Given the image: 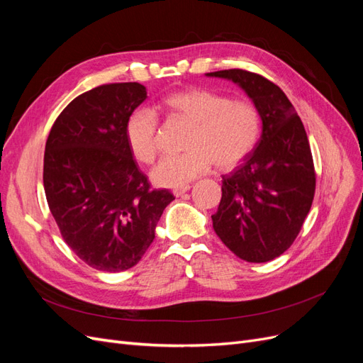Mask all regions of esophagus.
<instances>
[{"label": "esophagus", "instance_id": "1", "mask_svg": "<svg viewBox=\"0 0 363 363\" xmlns=\"http://www.w3.org/2000/svg\"><path fill=\"white\" fill-rule=\"evenodd\" d=\"M191 189V186L189 184H183V186H180V188H175V189H172V194L175 195V196H180V195H183L184 192H188Z\"/></svg>", "mask_w": 363, "mask_h": 363}]
</instances>
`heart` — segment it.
<instances>
[{
	"label": "heart",
	"instance_id": "1",
	"mask_svg": "<svg viewBox=\"0 0 363 363\" xmlns=\"http://www.w3.org/2000/svg\"><path fill=\"white\" fill-rule=\"evenodd\" d=\"M162 112L191 127L182 155L164 156L151 179L164 188H179L211 169H232L255 151L262 133L259 108L247 100H232L204 87L171 92L162 98ZM159 119L155 111L139 107L125 121L127 147L138 162L151 163L157 155Z\"/></svg>",
	"mask_w": 363,
	"mask_h": 363
}]
</instances>
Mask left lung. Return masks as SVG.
<instances>
[{
  "mask_svg": "<svg viewBox=\"0 0 363 363\" xmlns=\"http://www.w3.org/2000/svg\"><path fill=\"white\" fill-rule=\"evenodd\" d=\"M207 75L239 84L262 118L255 151L223 175L213 230L239 259L272 260L294 244L313 201L316 174L309 139L288 96L265 77L245 69Z\"/></svg>",
  "mask_w": 363,
  "mask_h": 363,
  "instance_id": "8db88e82",
  "label": "left lung"
}]
</instances>
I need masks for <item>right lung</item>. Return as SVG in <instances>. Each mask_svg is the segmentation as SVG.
<instances>
[{"label":"right lung","instance_id":"add662e5","mask_svg":"<svg viewBox=\"0 0 363 363\" xmlns=\"http://www.w3.org/2000/svg\"><path fill=\"white\" fill-rule=\"evenodd\" d=\"M145 98L136 82L94 87L63 108L45 144L51 215L68 247L98 271L135 267L174 200L168 189H151L125 142V121Z\"/></svg>","mask_w":363,"mask_h":363}]
</instances>
